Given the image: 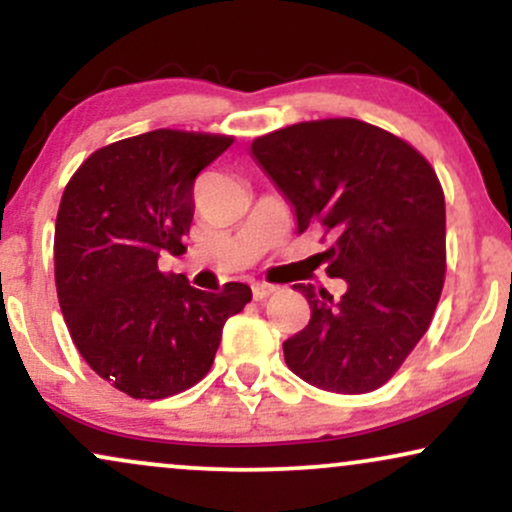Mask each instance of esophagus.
<instances>
[{
    "label": "esophagus",
    "instance_id": "esophagus-1",
    "mask_svg": "<svg viewBox=\"0 0 512 512\" xmlns=\"http://www.w3.org/2000/svg\"><path fill=\"white\" fill-rule=\"evenodd\" d=\"M274 291H276V286L267 284V281H257V284L252 286V296H255V301H264V298L272 296Z\"/></svg>",
    "mask_w": 512,
    "mask_h": 512
}]
</instances>
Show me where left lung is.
Returning <instances> with one entry per match:
<instances>
[{
    "label": "left lung",
    "instance_id": "8db88e82",
    "mask_svg": "<svg viewBox=\"0 0 512 512\" xmlns=\"http://www.w3.org/2000/svg\"><path fill=\"white\" fill-rule=\"evenodd\" d=\"M250 154L296 211L298 233L320 228L327 289L296 284L310 322L284 342L298 378L332 392L385 385L424 337L445 281V195L424 154L354 117L281 127Z\"/></svg>",
    "mask_w": 512,
    "mask_h": 512
}]
</instances>
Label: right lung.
Returning <instances> with one entry per match:
<instances>
[{
	"mask_svg": "<svg viewBox=\"0 0 512 512\" xmlns=\"http://www.w3.org/2000/svg\"><path fill=\"white\" fill-rule=\"evenodd\" d=\"M233 137L154 129L103 146L76 168L55 223V284L76 349L134 399H166L209 373L223 325L250 303V286L192 289L161 272L182 255L195 178Z\"/></svg>",
	"mask_w": 512,
	"mask_h": 512,
	"instance_id": "obj_1",
	"label": "right lung"
}]
</instances>
